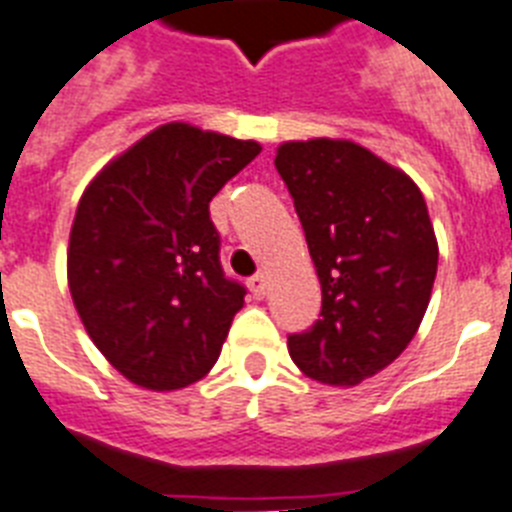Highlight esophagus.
I'll return each instance as SVG.
<instances>
[{
    "instance_id": "1",
    "label": "esophagus",
    "mask_w": 512,
    "mask_h": 512,
    "mask_svg": "<svg viewBox=\"0 0 512 512\" xmlns=\"http://www.w3.org/2000/svg\"><path fill=\"white\" fill-rule=\"evenodd\" d=\"M247 286H249V291H252V296H255V299H263L265 291H268V281H265L263 273H257V276L249 278Z\"/></svg>"
}]
</instances>
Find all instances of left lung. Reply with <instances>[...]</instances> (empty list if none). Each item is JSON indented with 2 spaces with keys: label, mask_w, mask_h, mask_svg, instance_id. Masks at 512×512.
Returning a JSON list of instances; mask_svg holds the SVG:
<instances>
[{
  "label": "left lung",
  "mask_w": 512,
  "mask_h": 512,
  "mask_svg": "<svg viewBox=\"0 0 512 512\" xmlns=\"http://www.w3.org/2000/svg\"><path fill=\"white\" fill-rule=\"evenodd\" d=\"M289 187L322 289L320 320L291 333L289 354L325 385H359L395 362L427 312L437 239L422 192L349 140L283 143Z\"/></svg>",
  "instance_id": "1"
}]
</instances>
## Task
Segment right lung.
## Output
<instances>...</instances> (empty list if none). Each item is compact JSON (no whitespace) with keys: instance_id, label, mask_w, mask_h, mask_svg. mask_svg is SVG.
Instances as JSON below:
<instances>
[{"instance_id":"obj_1","label":"right lung","mask_w":512,"mask_h":512,"mask_svg":"<svg viewBox=\"0 0 512 512\" xmlns=\"http://www.w3.org/2000/svg\"><path fill=\"white\" fill-rule=\"evenodd\" d=\"M257 153L255 140L163 124L80 197L72 302L98 351L140 388H184L218 362L247 289L223 273L210 200Z\"/></svg>"}]
</instances>
